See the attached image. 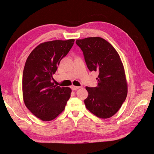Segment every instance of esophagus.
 <instances>
[{
  "label": "esophagus",
  "mask_w": 154,
  "mask_h": 154,
  "mask_svg": "<svg viewBox=\"0 0 154 154\" xmlns=\"http://www.w3.org/2000/svg\"><path fill=\"white\" fill-rule=\"evenodd\" d=\"M81 87H78V86H74V85H72V87H71V88H72V90H73V91H76V90H78V88H80Z\"/></svg>",
  "instance_id": "1"
}]
</instances>
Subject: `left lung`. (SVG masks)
<instances>
[{"label": "left lung", "instance_id": "left-lung-1", "mask_svg": "<svg viewBox=\"0 0 154 154\" xmlns=\"http://www.w3.org/2000/svg\"><path fill=\"white\" fill-rule=\"evenodd\" d=\"M90 71L99 73L97 85L86 87L88 96L84 100L86 108L97 117L109 118L120 109L127 96L125 69L114 48L101 37L76 40Z\"/></svg>", "mask_w": 154, "mask_h": 154}]
</instances>
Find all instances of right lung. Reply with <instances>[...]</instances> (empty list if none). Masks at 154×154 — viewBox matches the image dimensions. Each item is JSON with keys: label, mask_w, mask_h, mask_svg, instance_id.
I'll return each instance as SVG.
<instances>
[{"label": "right lung", "mask_w": 154, "mask_h": 154, "mask_svg": "<svg viewBox=\"0 0 154 154\" xmlns=\"http://www.w3.org/2000/svg\"><path fill=\"white\" fill-rule=\"evenodd\" d=\"M74 39L53 40L39 44L27 57L23 71L22 94L25 105L36 118L45 122L63 111L71 89L54 85L53 75L67 54Z\"/></svg>", "instance_id": "add662e5"}]
</instances>
